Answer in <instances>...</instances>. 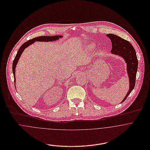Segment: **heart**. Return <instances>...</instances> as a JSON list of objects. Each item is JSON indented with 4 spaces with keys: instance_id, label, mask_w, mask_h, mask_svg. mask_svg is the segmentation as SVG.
Masks as SVG:
<instances>
[{
    "instance_id": "1",
    "label": "heart",
    "mask_w": 150,
    "mask_h": 150,
    "mask_svg": "<svg viewBox=\"0 0 150 150\" xmlns=\"http://www.w3.org/2000/svg\"><path fill=\"white\" fill-rule=\"evenodd\" d=\"M90 47H91V48H92V47H93V45H91Z\"/></svg>"
}]
</instances>
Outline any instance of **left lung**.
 Returning <instances> with one entry per match:
<instances>
[{"label":"left lung","instance_id":"1","mask_svg":"<svg viewBox=\"0 0 150 150\" xmlns=\"http://www.w3.org/2000/svg\"><path fill=\"white\" fill-rule=\"evenodd\" d=\"M107 36L111 41V53L118 55L124 58L127 64L130 87L128 93L122 102V103L127 98L135 86L138 67V60L134 48L128 41L114 34H107Z\"/></svg>","mask_w":150,"mask_h":150}]
</instances>
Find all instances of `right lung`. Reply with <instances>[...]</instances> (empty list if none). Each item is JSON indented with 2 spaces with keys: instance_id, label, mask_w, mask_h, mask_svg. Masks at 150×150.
I'll use <instances>...</instances> for the list:
<instances>
[{
  "instance_id": "right-lung-1",
  "label": "right lung",
  "mask_w": 150,
  "mask_h": 150,
  "mask_svg": "<svg viewBox=\"0 0 150 150\" xmlns=\"http://www.w3.org/2000/svg\"><path fill=\"white\" fill-rule=\"evenodd\" d=\"M62 37V36L61 35H56V36H39L38 38H33L31 40H29L28 41H27L26 42L23 43L21 46L20 47L19 50L18 51V52L13 61V74H14V83H16V77H15V70H16V65L17 64V62L21 57V55L23 52V51L24 50V49L25 48H26L28 46H29V45L32 44V43H34L35 41H39V42H50V41H54L56 40L59 38H61Z\"/></svg>"
}]
</instances>
